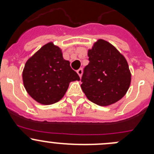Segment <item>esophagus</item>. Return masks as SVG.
Masks as SVG:
<instances>
[{"label": "esophagus", "mask_w": 154, "mask_h": 154, "mask_svg": "<svg viewBox=\"0 0 154 154\" xmlns=\"http://www.w3.org/2000/svg\"><path fill=\"white\" fill-rule=\"evenodd\" d=\"M77 73L78 74V75L80 76V77H81L82 74H83V69H82V68H79L77 71Z\"/></svg>", "instance_id": "1"}]
</instances>
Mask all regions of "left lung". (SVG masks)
<instances>
[{
    "instance_id": "1",
    "label": "left lung",
    "mask_w": 154,
    "mask_h": 154,
    "mask_svg": "<svg viewBox=\"0 0 154 154\" xmlns=\"http://www.w3.org/2000/svg\"><path fill=\"white\" fill-rule=\"evenodd\" d=\"M81 88L87 98L100 106L119 101L127 93L131 74L126 59L108 42L99 39L88 50Z\"/></svg>"
}]
</instances>
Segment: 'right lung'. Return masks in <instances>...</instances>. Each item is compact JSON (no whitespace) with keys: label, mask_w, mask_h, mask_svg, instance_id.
<instances>
[{"label":"right lung","mask_w":154,"mask_h":154,"mask_svg":"<svg viewBox=\"0 0 154 154\" xmlns=\"http://www.w3.org/2000/svg\"><path fill=\"white\" fill-rule=\"evenodd\" d=\"M23 82L27 93L38 103L53 104L61 100L71 81L80 77L65 60L60 48L48 43L26 63Z\"/></svg>","instance_id":"add662e5"}]
</instances>
